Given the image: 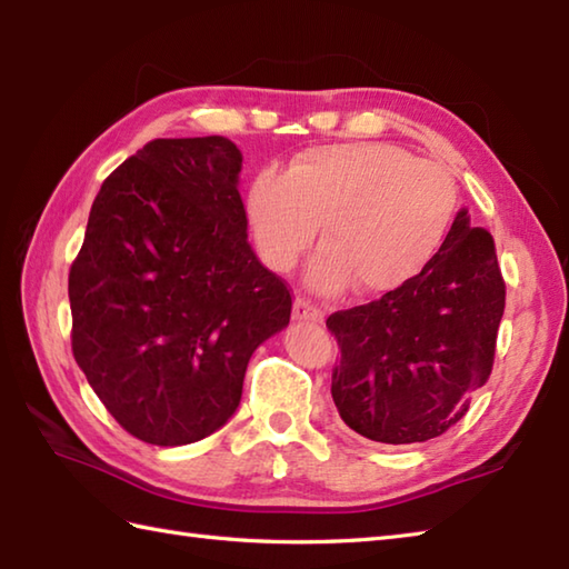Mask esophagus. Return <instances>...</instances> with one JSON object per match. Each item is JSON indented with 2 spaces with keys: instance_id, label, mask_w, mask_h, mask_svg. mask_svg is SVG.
<instances>
[{
  "instance_id": "1",
  "label": "esophagus",
  "mask_w": 569,
  "mask_h": 569,
  "mask_svg": "<svg viewBox=\"0 0 569 569\" xmlns=\"http://www.w3.org/2000/svg\"><path fill=\"white\" fill-rule=\"evenodd\" d=\"M293 318H296V320H310V322H322V320H325V312H322V308H318V306H312L308 298H303V296H298V298H296V303H293Z\"/></svg>"
}]
</instances>
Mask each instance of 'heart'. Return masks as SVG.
<instances>
[{
	"label": "heart",
	"instance_id": "1",
	"mask_svg": "<svg viewBox=\"0 0 569 569\" xmlns=\"http://www.w3.org/2000/svg\"><path fill=\"white\" fill-rule=\"evenodd\" d=\"M459 204L452 173L393 143H335L300 153L286 176L263 171L247 210L263 261L291 271L316 244L320 293L347 286L381 296L416 278L450 234Z\"/></svg>",
	"mask_w": 569,
	"mask_h": 569
}]
</instances>
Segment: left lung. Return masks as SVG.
I'll return each mask as SVG.
<instances>
[{
	"mask_svg": "<svg viewBox=\"0 0 569 569\" xmlns=\"http://www.w3.org/2000/svg\"><path fill=\"white\" fill-rule=\"evenodd\" d=\"M506 283L493 237L459 210L435 259L379 300L337 310L332 401L347 428L383 445L438 438L489 381Z\"/></svg>",
	"mask_w": 569,
	"mask_h": 569,
	"instance_id": "obj_1",
	"label": "left lung"
}]
</instances>
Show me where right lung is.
I'll use <instances>...</instances> for the list:
<instances>
[{
	"label": "right lung",
	"mask_w": 569,
	"mask_h": 569,
	"mask_svg": "<svg viewBox=\"0 0 569 569\" xmlns=\"http://www.w3.org/2000/svg\"><path fill=\"white\" fill-rule=\"evenodd\" d=\"M241 153L153 139L104 178L70 266L72 357L129 435L161 447L232 418L247 365L293 298L253 253Z\"/></svg>",
	"instance_id": "obj_1"
}]
</instances>
